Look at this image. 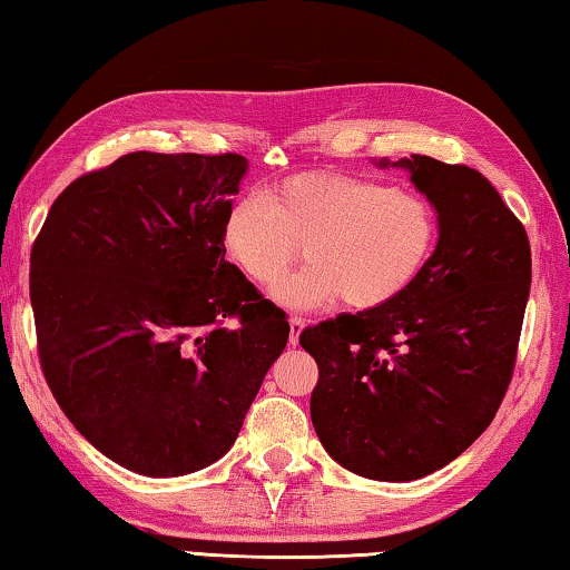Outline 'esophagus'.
Returning a JSON list of instances; mask_svg holds the SVG:
<instances>
[{
    "mask_svg": "<svg viewBox=\"0 0 570 570\" xmlns=\"http://www.w3.org/2000/svg\"><path fill=\"white\" fill-rule=\"evenodd\" d=\"M305 326V321L301 318V315H291V344L295 346L297 341H301V331Z\"/></svg>",
    "mask_w": 570,
    "mask_h": 570,
    "instance_id": "esophagus-1",
    "label": "esophagus"
}]
</instances>
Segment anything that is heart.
<instances>
[{"label": "heart", "instance_id": "obj_1", "mask_svg": "<svg viewBox=\"0 0 570 570\" xmlns=\"http://www.w3.org/2000/svg\"><path fill=\"white\" fill-rule=\"evenodd\" d=\"M438 242V212L423 194L346 173L283 178L267 198L229 206L222 247L236 273L269 287L301 255L308 262L275 287L287 308L344 301L372 311L400 297L423 273Z\"/></svg>", "mask_w": 570, "mask_h": 570}]
</instances>
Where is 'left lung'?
<instances>
[{
	"instance_id": "obj_1",
	"label": "left lung",
	"mask_w": 570,
	"mask_h": 570,
	"mask_svg": "<svg viewBox=\"0 0 570 570\" xmlns=\"http://www.w3.org/2000/svg\"><path fill=\"white\" fill-rule=\"evenodd\" d=\"M400 165L438 212L425 269L382 308L301 334L318 364L323 449L376 481L433 474L487 431L512 382L532 275L528 232L484 175L428 155Z\"/></svg>"
}]
</instances>
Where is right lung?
Segmentation results:
<instances>
[{"instance_id": "1", "label": "right lung", "mask_w": 570, "mask_h": 570, "mask_svg": "<svg viewBox=\"0 0 570 570\" xmlns=\"http://www.w3.org/2000/svg\"><path fill=\"white\" fill-rule=\"evenodd\" d=\"M244 173L236 153L121 155L52 200L32 244L52 397L137 474L183 476L222 459L287 344L285 313L224 259Z\"/></svg>"}]
</instances>
